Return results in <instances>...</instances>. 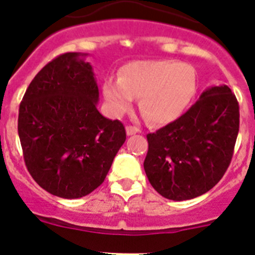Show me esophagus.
<instances>
[{
	"label": "esophagus",
	"instance_id": "esophagus-1",
	"mask_svg": "<svg viewBox=\"0 0 255 255\" xmlns=\"http://www.w3.org/2000/svg\"><path fill=\"white\" fill-rule=\"evenodd\" d=\"M139 131H140V130H139L138 128H135V126H128V128H126V134L128 135L138 134Z\"/></svg>",
	"mask_w": 255,
	"mask_h": 255
}]
</instances>
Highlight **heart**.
Wrapping results in <instances>:
<instances>
[{
  "mask_svg": "<svg viewBox=\"0 0 255 255\" xmlns=\"http://www.w3.org/2000/svg\"><path fill=\"white\" fill-rule=\"evenodd\" d=\"M102 92L114 116L131 110L135 97L153 125L177 120L197 93V74L188 64L172 60H136L119 70V79L107 78Z\"/></svg>",
  "mask_w": 255,
  "mask_h": 255,
  "instance_id": "b5f03b06",
  "label": "heart"
}]
</instances>
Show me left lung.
Segmentation results:
<instances>
[{"instance_id": "1", "label": "left lung", "mask_w": 255, "mask_h": 255, "mask_svg": "<svg viewBox=\"0 0 255 255\" xmlns=\"http://www.w3.org/2000/svg\"><path fill=\"white\" fill-rule=\"evenodd\" d=\"M239 103L231 89L207 88L177 120L147 135L144 170L162 197L188 200L211 190L233 158Z\"/></svg>"}]
</instances>
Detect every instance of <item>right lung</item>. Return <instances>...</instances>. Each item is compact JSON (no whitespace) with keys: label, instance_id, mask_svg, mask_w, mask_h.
Listing matches in <instances>:
<instances>
[{"label":"right lung","instance_id":"obj_1","mask_svg":"<svg viewBox=\"0 0 255 255\" xmlns=\"http://www.w3.org/2000/svg\"><path fill=\"white\" fill-rule=\"evenodd\" d=\"M88 53L69 52L31 80L19 108L24 161L40 188L76 199L105 181L126 140L119 120L100 114V92Z\"/></svg>","mask_w":255,"mask_h":255}]
</instances>
